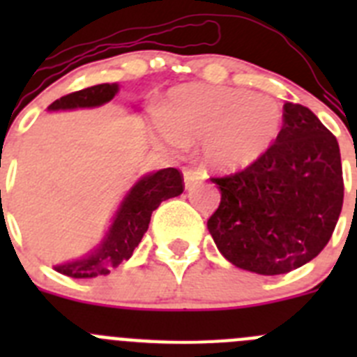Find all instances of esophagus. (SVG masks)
Returning a JSON list of instances; mask_svg holds the SVG:
<instances>
[{
	"mask_svg": "<svg viewBox=\"0 0 357 357\" xmlns=\"http://www.w3.org/2000/svg\"><path fill=\"white\" fill-rule=\"evenodd\" d=\"M204 178H206V173H202L200 169L184 168V185H185V189L193 188L195 184L202 182Z\"/></svg>",
	"mask_w": 357,
	"mask_h": 357,
	"instance_id": "1",
	"label": "esophagus"
}]
</instances>
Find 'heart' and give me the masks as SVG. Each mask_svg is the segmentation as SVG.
Returning a JSON list of instances; mask_svg holds the SVG:
<instances>
[{
  "instance_id": "1",
  "label": "heart",
  "mask_w": 357,
  "mask_h": 357,
  "mask_svg": "<svg viewBox=\"0 0 357 357\" xmlns=\"http://www.w3.org/2000/svg\"><path fill=\"white\" fill-rule=\"evenodd\" d=\"M282 110L270 96L252 91L178 85L169 91L151 121V132L169 146L200 141L206 162L238 168L275 141Z\"/></svg>"
}]
</instances>
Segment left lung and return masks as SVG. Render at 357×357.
I'll return each mask as SVG.
<instances>
[{"instance_id": "obj_1", "label": "left lung", "mask_w": 357, "mask_h": 357, "mask_svg": "<svg viewBox=\"0 0 357 357\" xmlns=\"http://www.w3.org/2000/svg\"><path fill=\"white\" fill-rule=\"evenodd\" d=\"M338 141L304 105L286 102L282 127L247 168L211 176L222 200L207 220L234 266L279 275L309 263L329 243L343 206Z\"/></svg>"}]
</instances>
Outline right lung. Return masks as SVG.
<instances>
[{"label":"right lung","mask_w":357,"mask_h":357,"mask_svg":"<svg viewBox=\"0 0 357 357\" xmlns=\"http://www.w3.org/2000/svg\"><path fill=\"white\" fill-rule=\"evenodd\" d=\"M118 93L116 84H100L87 89L66 94L55 100L50 110L77 109V107H98L110 102ZM184 191V176L176 168L160 169L141 178L127 195L119 207L116 220L110 227L109 234L96 252L80 261L61 264L55 270L62 275L75 279H91V277L107 275L121 261L130 259L135 247L148 230L151 213L160 206V202L178 197Z\"/></svg>","instance_id":"obj_1"}]
</instances>
